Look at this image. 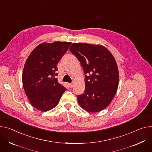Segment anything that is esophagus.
I'll return each instance as SVG.
<instances>
[{"label": "esophagus", "mask_w": 152, "mask_h": 152, "mask_svg": "<svg viewBox=\"0 0 152 152\" xmlns=\"http://www.w3.org/2000/svg\"><path fill=\"white\" fill-rule=\"evenodd\" d=\"M69 86H70V88H72L73 87V83H70L69 84Z\"/></svg>", "instance_id": "1"}]
</instances>
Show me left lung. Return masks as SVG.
Returning a JSON list of instances; mask_svg holds the SVG:
<instances>
[{
  "label": "left lung",
  "mask_w": 152,
  "mask_h": 152,
  "mask_svg": "<svg viewBox=\"0 0 152 152\" xmlns=\"http://www.w3.org/2000/svg\"><path fill=\"white\" fill-rule=\"evenodd\" d=\"M70 51L83 68L85 91L77 96L79 105L89 113L102 111L111 103L119 85L116 60L104 46L73 43Z\"/></svg>",
  "instance_id": "obj_1"
}]
</instances>
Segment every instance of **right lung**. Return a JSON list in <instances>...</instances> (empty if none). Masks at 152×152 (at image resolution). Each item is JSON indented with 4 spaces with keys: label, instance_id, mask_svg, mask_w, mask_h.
I'll return each instance as SVG.
<instances>
[{
    "label": "right lung",
    "instance_id": "right-lung-1",
    "mask_svg": "<svg viewBox=\"0 0 152 152\" xmlns=\"http://www.w3.org/2000/svg\"><path fill=\"white\" fill-rule=\"evenodd\" d=\"M72 42H44L27 58L22 73L24 91L33 107L47 112L56 107L66 90L58 78L57 65Z\"/></svg>",
    "mask_w": 152,
    "mask_h": 152
}]
</instances>
